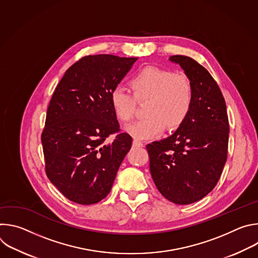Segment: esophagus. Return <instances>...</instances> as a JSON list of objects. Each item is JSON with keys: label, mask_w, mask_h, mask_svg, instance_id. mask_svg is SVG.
I'll use <instances>...</instances> for the list:
<instances>
[{"label": "esophagus", "mask_w": 258, "mask_h": 258, "mask_svg": "<svg viewBox=\"0 0 258 258\" xmlns=\"http://www.w3.org/2000/svg\"><path fill=\"white\" fill-rule=\"evenodd\" d=\"M133 144H134V146H136V147H143V146H144V144H143L141 141L137 140V139H135V140L133 141Z\"/></svg>", "instance_id": "esophagus-1"}]
</instances>
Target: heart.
I'll list each match as a JSON object with an SVG mask.
<instances>
[{"label":"heart","instance_id":"1","mask_svg":"<svg viewBox=\"0 0 258 258\" xmlns=\"http://www.w3.org/2000/svg\"><path fill=\"white\" fill-rule=\"evenodd\" d=\"M131 92L120 86L110 93V104L116 118L128 122L137 109V102L144 103V118L126 127L136 139L160 136L165 126H179L188 117L193 105L192 83L183 72H173L157 66H146L130 81Z\"/></svg>","mask_w":258,"mask_h":258}]
</instances>
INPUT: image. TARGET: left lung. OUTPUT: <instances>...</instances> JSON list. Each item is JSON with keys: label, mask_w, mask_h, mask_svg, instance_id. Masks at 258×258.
<instances>
[{"label": "left lung", "mask_w": 258, "mask_h": 258, "mask_svg": "<svg viewBox=\"0 0 258 258\" xmlns=\"http://www.w3.org/2000/svg\"><path fill=\"white\" fill-rule=\"evenodd\" d=\"M169 60L189 77L193 105L175 133L146 148L158 191L170 202L187 205L216 186L228 158L230 124L223 93L207 69L188 56L174 55Z\"/></svg>", "instance_id": "8db88e82"}]
</instances>
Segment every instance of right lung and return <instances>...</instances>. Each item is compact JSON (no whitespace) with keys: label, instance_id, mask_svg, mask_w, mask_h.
<instances>
[{"label":"right lung","instance_id":"obj_1","mask_svg":"<svg viewBox=\"0 0 258 258\" xmlns=\"http://www.w3.org/2000/svg\"><path fill=\"white\" fill-rule=\"evenodd\" d=\"M137 60L85 56L66 70L55 89L41 137L45 169L72 202L91 205L104 199L131 149L133 139L119 133L110 93ZM111 134L116 138L108 143Z\"/></svg>","mask_w":258,"mask_h":258}]
</instances>
